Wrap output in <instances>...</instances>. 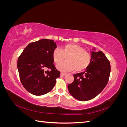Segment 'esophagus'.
Masks as SVG:
<instances>
[{
    "instance_id": "1",
    "label": "esophagus",
    "mask_w": 127,
    "mask_h": 127,
    "mask_svg": "<svg viewBox=\"0 0 127 127\" xmlns=\"http://www.w3.org/2000/svg\"><path fill=\"white\" fill-rule=\"evenodd\" d=\"M60 75H61V76H66V73H64V72H61V74H60Z\"/></svg>"
}]
</instances>
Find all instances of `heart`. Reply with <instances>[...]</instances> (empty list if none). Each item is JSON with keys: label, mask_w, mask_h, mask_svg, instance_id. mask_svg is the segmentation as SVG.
<instances>
[{"label": "heart", "mask_w": 127, "mask_h": 127, "mask_svg": "<svg viewBox=\"0 0 127 127\" xmlns=\"http://www.w3.org/2000/svg\"><path fill=\"white\" fill-rule=\"evenodd\" d=\"M67 57L66 62L60 63ZM52 58L57 68L63 71L74 70L77 72L82 71L87 69L92 61V57L86 50L77 44H68L64 45L62 50L56 48L53 51Z\"/></svg>", "instance_id": "b5f03b06"}]
</instances>
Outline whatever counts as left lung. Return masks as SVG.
Listing matches in <instances>:
<instances>
[{
	"label": "left lung",
	"instance_id": "1",
	"mask_svg": "<svg viewBox=\"0 0 127 127\" xmlns=\"http://www.w3.org/2000/svg\"><path fill=\"white\" fill-rule=\"evenodd\" d=\"M92 61L86 70L74 75V80L68 85L73 97L79 101L94 98L103 90L109 81L110 61L101 51L91 52Z\"/></svg>",
	"mask_w": 127,
	"mask_h": 127
}]
</instances>
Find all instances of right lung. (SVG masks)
Segmentation results:
<instances>
[{"label":"right lung","instance_id":"1","mask_svg":"<svg viewBox=\"0 0 127 127\" xmlns=\"http://www.w3.org/2000/svg\"><path fill=\"white\" fill-rule=\"evenodd\" d=\"M52 40L32 42L24 49L17 61L19 76L23 86L34 95H43L54 87L60 72L53 64L52 53L57 48ZM46 68L49 70L47 71Z\"/></svg>","mask_w":127,"mask_h":127}]
</instances>
